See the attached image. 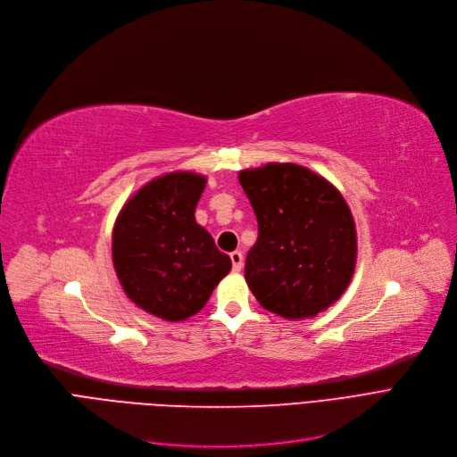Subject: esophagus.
Wrapping results in <instances>:
<instances>
[{
	"instance_id": "esophagus-1",
	"label": "esophagus",
	"mask_w": 457,
	"mask_h": 457,
	"mask_svg": "<svg viewBox=\"0 0 457 457\" xmlns=\"http://www.w3.org/2000/svg\"><path fill=\"white\" fill-rule=\"evenodd\" d=\"M230 262H232L234 271H240L244 268V254L240 251L230 253Z\"/></svg>"
}]
</instances>
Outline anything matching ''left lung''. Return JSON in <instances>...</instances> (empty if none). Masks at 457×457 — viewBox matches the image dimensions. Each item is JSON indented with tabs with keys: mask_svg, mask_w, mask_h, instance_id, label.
<instances>
[{
	"mask_svg": "<svg viewBox=\"0 0 457 457\" xmlns=\"http://www.w3.org/2000/svg\"><path fill=\"white\" fill-rule=\"evenodd\" d=\"M237 179L258 221L245 280L260 305L290 320L333 305L357 258L353 217L337 187L295 163L247 169Z\"/></svg>",
	"mask_w": 457,
	"mask_h": 457,
	"instance_id": "left-lung-1",
	"label": "left lung"
}]
</instances>
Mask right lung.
Returning <instances> with one entry per match:
<instances>
[{
    "mask_svg": "<svg viewBox=\"0 0 457 457\" xmlns=\"http://www.w3.org/2000/svg\"><path fill=\"white\" fill-rule=\"evenodd\" d=\"M206 179L170 172L141 187L113 228V264L126 295L167 321L197 314L232 268L195 221Z\"/></svg>",
    "mask_w": 457,
    "mask_h": 457,
    "instance_id": "obj_1",
    "label": "right lung"
}]
</instances>
